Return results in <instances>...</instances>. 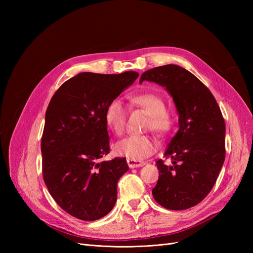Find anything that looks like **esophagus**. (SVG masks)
I'll return each mask as SVG.
<instances>
[{
    "mask_svg": "<svg viewBox=\"0 0 253 253\" xmlns=\"http://www.w3.org/2000/svg\"><path fill=\"white\" fill-rule=\"evenodd\" d=\"M127 165L131 169H134V168H139L144 165V162H141V160H136V159H127Z\"/></svg>",
    "mask_w": 253,
    "mask_h": 253,
    "instance_id": "esophagus-1",
    "label": "esophagus"
}]
</instances>
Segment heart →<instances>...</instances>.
<instances>
[{"label": "heart", "mask_w": 253, "mask_h": 253, "mask_svg": "<svg viewBox=\"0 0 253 253\" xmlns=\"http://www.w3.org/2000/svg\"><path fill=\"white\" fill-rule=\"evenodd\" d=\"M136 108L143 110L149 114L145 128L152 129L160 136H166L172 129V117L166 111L164 99L155 93L136 94L129 99ZM126 109L119 99H113L104 111V120L108 127L115 134L124 133L126 122ZM157 149V141L149 135H129L115 144V152L119 156L129 159L140 160L151 156Z\"/></svg>", "instance_id": "b5f03b06"}]
</instances>
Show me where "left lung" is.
I'll list each match as a JSON object with an SVG mask.
<instances>
[{
  "label": "left lung",
  "instance_id": "obj_1",
  "mask_svg": "<svg viewBox=\"0 0 253 253\" xmlns=\"http://www.w3.org/2000/svg\"><path fill=\"white\" fill-rule=\"evenodd\" d=\"M144 80L165 86L179 115V129L165 153L171 165L156 162L159 177L153 197L166 209H189L209 194L225 162L224 117L209 88L185 68H151L139 82Z\"/></svg>",
  "mask_w": 253,
  "mask_h": 253
}]
</instances>
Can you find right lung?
<instances>
[{
	"label": "right lung",
	"mask_w": 253,
	"mask_h": 253,
	"mask_svg": "<svg viewBox=\"0 0 253 253\" xmlns=\"http://www.w3.org/2000/svg\"><path fill=\"white\" fill-rule=\"evenodd\" d=\"M138 76L81 73L50 99L41 139L43 178L55 202L74 217L99 219L116 203L117 182L128 166L120 157L101 162L110 153L104 111Z\"/></svg>",
	"instance_id": "obj_1"
}]
</instances>
